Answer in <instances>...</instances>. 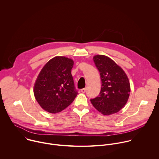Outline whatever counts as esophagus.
I'll use <instances>...</instances> for the list:
<instances>
[{"label": "esophagus", "mask_w": 159, "mask_h": 159, "mask_svg": "<svg viewBox=\"0 0 159 159\" xmlns=\"http://www.w3.org/2000/svg\"><path fill=\"white\" fill-rule=\"evenodd\" d=\"M80 90H81V92H82V93H85V91H86V89L84 88V89H82Z\"/></svg>", "instance_id": "obj_1"}]
</instances>
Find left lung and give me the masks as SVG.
I'll use <instances>...</instances> for the list:
<instances>
[{
    "label": "left lung",
    "instance_id": "1",
    "mask_svg": "<svg viewBox=\"0 0 159 159\" xmlns=\"http://www.w3.org/2000/svg\"><path fill=\"white\" fill-rule=\"evenodd\" d=\"M93 60L100 73L102 87L99 95L90 102L102 115H112L126 104L130 93L129 81L124 70L110 58L98 55Z\"/></svg>",
    "mask_w": 159,
    "mask_h": 159
}]
</instances>
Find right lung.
<instances>
[{
    "label": "right lung",
    "instance_id": "obj_1",
    "mask_svg": "<svg viewBox=\"0 0 159 159\" xmlns=\"http://www.w3.org/2000/svg\"><path fill=\"white\" fill-rule=\"evenodd\" d=\"M74 61L55 57L43 67L34 85V97L46 111L55 114L74 101L78 94L71 70Z\"/></svg>",
    "mask_w": 159,
    "mask_h": 159
}]
</instances>
